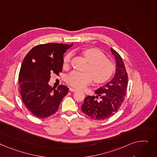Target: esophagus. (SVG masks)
Masks as SVG:
<instances>
[{"mask_svg":"<svg viewBox=\"0 0 157 157\" xmlns=\"http://www.w3.org/2000/svg\"><path fill=\"white\" fill-rule=\"evenodd\" d=\"M69 90H70L71 92H75V91H78V90L75 89V88H69Z\"/></svg>","mask_w":157,"mask_h":157,"instance_id":"esophagus-1","label":"esophagus"}]
</instances>
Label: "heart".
I'll list each match as a JSON object with an SVG mask.
<instances>
[{
	"label": "heart",
	"instance_id": "heart-1",
	"mask_svg": "<svg viewBox=\"0 0 157 157\" xmlns=\"http://www.w3.org/2000/svg\"><path fill=\"white\" fill-rule=\"evenodd\" d=\"M88 66L86 72H81L72 71L66 76V81L72 86L82 89L89 85L93 78L97 82H102L107 81L112 75L113 66L112 62L105 58L101 51L96 48H88L83 51ZM71 54H67L64 59V65L67 66L70 62Z\"/></svg>",
	"mask_w": 157,
	"mask_h": 157
}]
</instances>
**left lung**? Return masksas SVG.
Wrapping results in <instances>:
<instances>
[{
    "label": "left lung",
    "instance_id": "obj_1",
    "mask_svg": "<svg viewBox=\"0 0 157 157\" xmlns=\"http://www.w3.org/2000/svg\"><path fill=\"white\" fill-rule=\"evenodd\" d=\"M110 51L116 64L113 77L95 91L96 96H87L81 106L83 112L97 121L107 119L117 112L126 95L128 78L123 60L116 50L110 48Z\"/></svg>",
    "mask_w": 157,
    "mask_h": 157
}]
</instances>
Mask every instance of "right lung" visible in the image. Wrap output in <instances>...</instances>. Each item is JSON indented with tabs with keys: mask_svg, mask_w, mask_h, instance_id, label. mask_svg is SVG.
<instances>
[{
	"mask_svg": "<svg viewBox=\"0 0 157 157\" xmlns=\"http://www.w3.org/2000/svg\"><path fill=\"white\" fill-rule=\"evenodd\" d=\"M73 45L49 43L31 48L23 60L19 75L20 93L27 109L34 116L45 118L55 113L69 88L57 90L48 84L51 75H59L64 64V54Z\"/></svg>",
	"mask_w": 157,
	"mask_h": 157,
	"instance_id": "add662e5",
	"label": "right lung"
}]
</instances>
